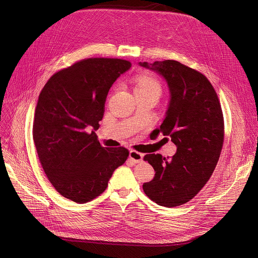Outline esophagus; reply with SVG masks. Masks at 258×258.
Returning <instances> with one entry per match:
<instances>
[{"instance_id":"34e87169","label":"esophagus","mask_w":258,"mask_h":258,"mask_svg":"<svg viewBox=\"0 0 258 258\" xmlns=\"http://www.w3.org/2000/svg\"><path fill=\"white\" fill-rule=\"evenodd\" d=\"M143 159V154L137 152V151H131L130 152V160L133 163H140Z\"/></svg>"}]
</instances>
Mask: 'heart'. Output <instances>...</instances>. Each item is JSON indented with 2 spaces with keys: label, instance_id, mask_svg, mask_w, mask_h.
<instances>
[{
  "label": "heart",
  "instance_id": "obj_1",
  "mask_svg": "<svg viewBox=\"0 0 258 258\" xmlns=\"http://www.w3.org/2000/svg\"><path fill=\"white\" fill-rule=\"evenodd\" d=\"M135 91H145V92H156L161 94L162 87L160 81L151 75H140L136 78V86Z\"/></svg>",
  "mask_w": 258,
  "mask_h": 258
}]
</instances>
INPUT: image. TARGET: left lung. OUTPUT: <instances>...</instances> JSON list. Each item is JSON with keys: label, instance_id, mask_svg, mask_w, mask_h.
I'll return each mask as SVG.
<instances>
[{"label": "left lung", "instance_id": "obj_1", "mask_svg": "<svg viewBox=\"0 0 258 258\" xmlns=\"http://www.w3.org/2000/svg\"><path fill=\"white\" fill-rule=\"evenodd\" d=\"M140 66L150 68L147 62ZM151 69L166 79L171 96L163 123L154 132L169 137L177 153L171 158L144 156L156 173L143 190L158 205L175 207L194 199L212 175L224 143V116L204 74L170 59L155 61Z\"/></svg>", "mask_w": 258, "mask_h": 258}]
</instances>
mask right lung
<instances>
[{"label": "right lung", "instance_id": "right-lung-1", "mask_svg": "<svg viewBox=\"0 0 258 258\" xmlns=\"http://www.w3.org/2000/svg\"><path fill=\"white\" fill-rule=\"evenodd\" d=\"M128 60L95 57L54 73L40 91L33 141L48 180L62 197L84 204L99 197L114 170L126 161L125 147H103L96 134L104 102Z\"/></svg>", "mask_w": 258, "mask_h": 258}]
</instances>
